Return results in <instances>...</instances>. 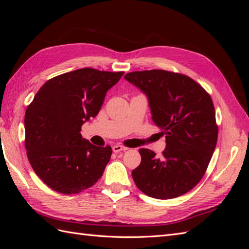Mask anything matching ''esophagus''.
<instances>
[{"label":"esophagus","instance_id":"34e87169","mask_svg":"<svg viewBox=\"0 0 249 249\" xmlns=\"http://www.w3.org/2000/svg\"><path fill=\"white\" fill-rule=\"evenodd\" d=\"M127 149V147H125V146H123V145H114L112 147V150L114 153H119V152H125V150Z\"/></svg>","mask_w":249,"mask_h":249}]
</instances>
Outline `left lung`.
Returning <instances> with one entry per match:
<instances>
[{
	"label": "left lung",
	"mask_w": 249,
	"mask_h": 249,
	"mask_svg": "<svg viewBox=\"0 0 249 249\" xmlns=\"http://www.w3.org/2000/svg\"><path fill=\"white\" fill-rule=\"evenodd\" d=\"M124 80L146 95L154 124L166 135L161 158L139 149L141 163L132 171L134 182L150 197L180 196L197 185L216 147L212 99L191 78L163 70L129 72Z\"/></svg>",
	"instance_id": "1"
}]
</instances>
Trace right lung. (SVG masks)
Here are the masks:
<instances>
[{"label": "right lung", "mask_w": 249, "mask_h": 249, "mask_svg": "<svg viewBox=\"0 0 249 249\" xmlns=\"http://www.w3.org/2000/svg\"><path fill=\"white\" fill-rule=\"evenodd\" d=\"M124 71L81 69L44 83L27 108L25 145L42 182L63 194L79 193L103 176L112 149L82 138L81 126L100 112Z\"/></svg>", "instance_id": "obj_1"}]
</instances>
